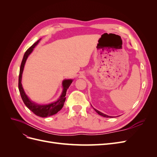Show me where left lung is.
Masks as SVG:
<instances>
[{"label": "left lung", "instance_id": "1", "mask_svg": "<svg viewBox=\"0 0 157 157\" xmlns=\"http://www.w3.org/2000/svg\"><path fill=\"white\" fill-rule=\"evenodd\" d=\"M94 110L96 111V113H97L98 114H99V115H101V116H102V117H107V118H111V117H110V116H108V115H105V114H103V113H101L100 111H98L97 109H94Z\"/></svg>", "mask_w": 157, "mask_h": 157}]
</instances>
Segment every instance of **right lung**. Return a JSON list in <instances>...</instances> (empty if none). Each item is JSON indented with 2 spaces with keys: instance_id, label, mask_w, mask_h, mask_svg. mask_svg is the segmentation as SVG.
Segmentation results:
<instances>
[{
  "instance_id": "1",
  "label": "right lung",
  "mask_w": 157,
  "mask_h": 157,
  "mask_svg": "<svg viewBox=\"0 0 157 157\" xmlns=\"http://www.w3.org/2000/svg\"><path fill=\"white\" fill-rule=\"evenodd\" d=\"M40 39L37 40L35 43L33 44L29 48H28L25 53L23 56V58L21 61V66H20V75H19V80H18V88H19V91H20V95L22 100L23 103H25V105L27 106L28 109H29L30 110L35 114L36 115L40 117H47L49 116H52L53 115H55L59 111H60L61 109H62L64 103L65 101V96H66V92H67V90L70 86V85L72 82L73 80H65L63 81V92L62 94L61 95L59 99L56 102H54L52 103L48 104V105H38V104L35 103L34 102H32L30 101V99L28 98L27 95L25 94L24 90L22 87L21 85V77H22V73L23 71V68H24V65L25 63V61L28 58V56L31 53L33 50V48H35V46L39 43Z\"/></svg>"
}]
</instances>
